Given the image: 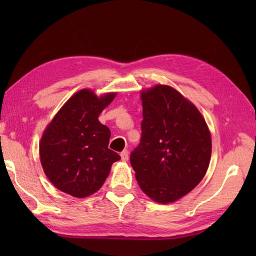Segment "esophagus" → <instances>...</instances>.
Returning <instances> with one entry per match:
<instances>
[{
  "label": "esophagus",
  "instance_id": "obj_1",
  "mask_svg": "<svg viewBox=\"0 0 256 256\" xmlns=\"http://www.w3.org/2000/svg\"><path fill=\"white\" fill-rule=\"evenodd\" d=\"M121 158L124 162L128 160V152L126 150H124L123 152H121Z\"/></svg>",
  "mask_w": 256,
  "mask_h": 256
}]
</instances>
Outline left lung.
Returning <instances> with one entry per match:
<instances>
[{
  "instance_id": "8db88e82",
  "label": "left lung",
  "mask_w": 256,
  "mask_h": 256,
  "mask_svg": "<svg viewBox=\"0 0 256 256\" xmlns=\"http://www.w3.org/2000/svg\"><path fill=\"white\" fill-rule=\"evenodd\" d=\"M142 134L130 162L140 189L160 204L192 192L208 170L211 136L204 118L175 89L142 92Z\"/></svg>"
}]
</instances>
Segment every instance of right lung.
I'll use <instances>...</instances> for the list:
<instances>
[{
  "label": "right lung",
  "instance_id": "1",
  "mask_svg": "<svg viewBox=\"0 0 256 256\" xmlns=\"http://www.w3.org/2000/svg\"><path fill=\"white\" fill-rule=\"evenodd\" d=\"M114 96L116 94H108L98 98L91 90H80L64 103L42 134V166L62 192L88 197L101 188L113 162L121 160L108 148L111 131L98 120Z\"/></svg>",
  "mask_w": 256,
  "mask_h": 256
}]
</instances>
